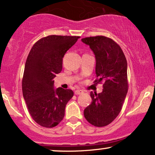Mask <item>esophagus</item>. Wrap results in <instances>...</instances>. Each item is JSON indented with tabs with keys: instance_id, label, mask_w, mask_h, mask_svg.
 Wrapping results in <instances>:
<instances>
[{
	"instance_id": "34e87169",
	"label": "esophagus",
	"mask_w": 155,
	"mask_h": 155,
	"mask_svg": "<svg viewBox=\"0 0 155 155\" xmlns=\"http://www.w3.org/2000/svg\"><path fill=\"white\" fill-rule=\"evenodd\" d=\"M83 92H84L83 90H81V89H76L75 92H74V93H75V94H76V95H78V94H82Z\"/></svg>"
}]
</instances>
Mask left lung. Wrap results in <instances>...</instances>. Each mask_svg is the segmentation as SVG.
<instances>
[{
  "mask_svg": "<svg viewBox=\"0 0 155 155\" xmlns=\"http://www.w3.org/2000/svg\"><path fill=\"white\" fill-rule=\"evenodd\" d=\"M81 41L95 57V81L104 82L101 93L90 92L92 102L84 115L89 124L102 127L113 122L121 110L128 92L127 61L120 46L108 37H85Z\"/></svg>",
  "mask_w": 155,
  "mask_h": 155,
  "instance_id": "1",
  "label": "left lung"
}]
</instances>
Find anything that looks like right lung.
I'll return each instance as SVG.
<instances>
[{
    "label": "right lung",
    "mask_w": 155,
    "mask_h": 155,
    "mask_svg": "<svg viewBox=\"0 0 155 155\" xmlns=\"http://www.w3.org/2000/svg\"><path fill=\"white\" fill-rule=\"evenodd\" d=\"M79 37L50 35L37 41L24 67L22 92L28 110L42 127L53 128L63 120L66 105L74 92L55 89V75L62 70L63 58Z\"/></svg>",
    "instance_id": "right-lung-1"
}]
</instances>
